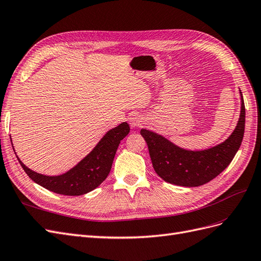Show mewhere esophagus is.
Wrapping results in <instances>:
<instances>
[{"label": "esophagus", "mask_w": 261, "mask_h": 261, "mask_svg": "<svg viewBox=\"0 0 261 261\" xmlns=\"http://www.w3.org/2000/svg\"><path fill=\"white\" fill-rule=\"evenodd\" d=\"M144 123L143 117H141L139 114L137 113H133L129 116V124L132 127H137V126H140L141 124Z\"/></svg>", "instance_id": "esophagus-1"}]
</instances>
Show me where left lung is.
<instances>
[{"label": "left lung", "instance_id": "left-lung-1", "mask_svg": "<svg viewBox=\"0 0 261 261\" xmlns=\"http://www.w3.org/2000/svg\"><path fill=\"white\" fill-rule=\"evenodd\" d=\"M241 113L234 130L224 141L202 150L181 148L155 132L143 128L155 173L170 184L197 187L208 183L227 168L239 151L245 130V105L242 91Z\"/></svg>", "mask_w": 261, "mask_h": 261}]
</instances>
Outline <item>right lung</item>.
<instances>
[{
  "label": "right lung",
  "instance_id": "add662e5",
  "mask_svg": "<svg viewBox=\"0 0 261 261\" xmlns=\"http://www.w3.org/2000/svg\"><path fill=\"white\" fill-rule=\"evenodd\" d=\"M129 129L127 122H123L116 127L108 130L84 159L60 175L51 176L35 172L26 167L18 155L16 156L23 171L35 183L57 194L81 196L93 191L107 178L111 171L118 145L123 138L128 135Z\"/></svg>",
  "mask_w": 261,
  "mask_h": 261
}]
</instances>
